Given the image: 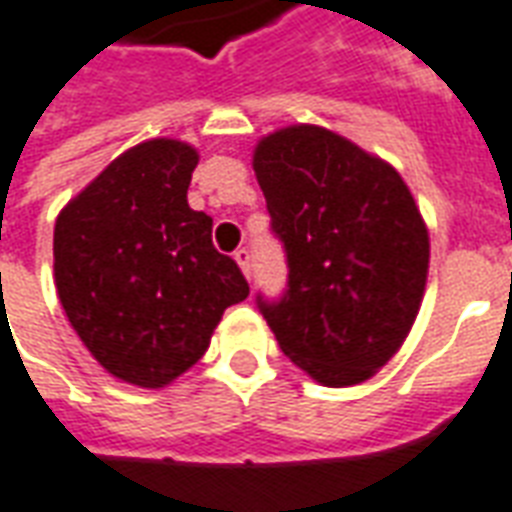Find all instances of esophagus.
Wrapping results in <instances>:
<instances>
[{
  "label": "esophagus",
  "mask_w": 512,
  "mask_h": 512,
  "mask_svg": "<svg viewBox=\"0 0 512 512\" xmlns=\"http://www.w3.org/2000/svg\"><path fill=\"white\" fill-rule=\"evenodd\" d=\"M234 261L240 264V270L245 272V278H251V251H248V248H237V251H234Z\"/></svg>",
  "instance_id": "34e87169"
}]
</instances>
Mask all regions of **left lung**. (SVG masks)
Instances as JSON below:
<instances>
[{"label": "left lung", "instance_id": "left-lung-1", "mask_svg": "<svg viewBox=\"0 0 512 512\" xmlns=\"http://www.w3.org/2000/svg\"><path fill=\"white\" fill-rule=\"evenodd\" d=\"M253 171L289 267L278 300L256 297L275 341L319 384L371 379L412 330L428 278V229L406 182L316 125L261 138Z\"/></svg>", "mask_w": 512, "mask_h": 512}]
</instances>
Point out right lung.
I'll return each instance as SVG.
<instances>
[{
    "mask_svg": "<svg viewBox=\"0 0 512 512\" xmlns=\"http://www.w3.org/2000/svg\"><path fill=\"white\" fill-rule=\"evenodd\" d=\"M199 152L152 138L108 163L54 226V281L67 322L108 374L166 387L210 346L223 311L248 297L212 218L188 207Z\"/></svg>",
    "mask_w": 512,
    "mask_h": 512,
    "instance_id": "right-lung-1",
    "label": "right lung"
}]
</instances>
